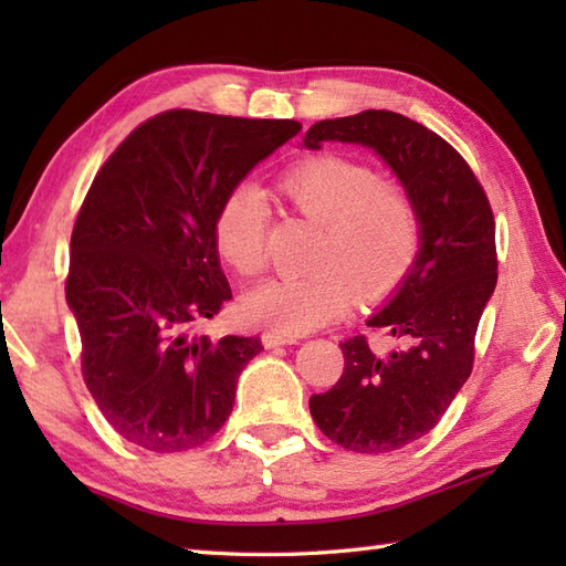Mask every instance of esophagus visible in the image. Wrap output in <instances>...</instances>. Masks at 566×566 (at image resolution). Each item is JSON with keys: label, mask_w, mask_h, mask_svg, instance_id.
Instances as JSON below:
<instances>
[{"label": "esophagus", "mask_w": 566, "mask_h": 566, "mask_svg": "<svg viewBox=\"0 0 566 566\" xmlns=\"http://www.w3.org/2000/svg\"><path fill=\"white\" fill-rule=\"evenodd\" d=\"M298 338L296 335H286L280 331H264L262 333V345L264 347H280V345H294Z\"/></svg>", "instance_id": "34e87169"}]
</instances>
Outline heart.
<instances>
[{"mask_svg": "<svg viewBox=\"0 0 566 566\" xmlns=\"http://www.w3.org/2000/svg\"><path fill=\"white\" fill-rule=\"evenodd\" d=\"M284 195L321 226L311 252L314 272L274 276L245 298V316L286 335L308 333L338 318L350 290L371 302L403 282L420 250V219L401 187L384 185L369 165L318 155L282 177ZM268 197L252 182L226 191L213 219L223 260L252 276L268 262Z\"/></svg>", "mask_w": 566, "mask_h": 566, "instance_id": "heart-1", "label": "heart"}]
</instances>
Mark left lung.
Here are the masks:
<instances>
[{
  "label": "left lung",
  "instance_id": "obj_1",
  "mask_svg": "<svg viewBox=\"0 0 566 566\" xmlns=\"http://www.w3.org/2000/svg\"><path fill=\"white\" fill-rule=\"evenodd\" d=\"M326 140L375 150L399 177L420 219V250L387 306L367 326L394 338L384 353L365 335L340 343L335 387L308 399L326 438L353 452H391L423 438L474 365V335L496 286V223L486 191L448 140L408 116L367 109L326 118L304 146Z\"/></svg>",
  "mask_w": 566,
  "mask_h": 566
}]
</instances>
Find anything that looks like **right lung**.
I'll return each instance as SVG.
<instances>
[{
    "label": "right lung",
    "mask_w": 566,
    "mask_h": 566,
    "mask_svg": "<svg viewBox=\"0 0 566 566\" xmlns=\"http://www.w3.org/2000/svg\"><path fill=\"white\" fill-rule=\"evenodd\" d=\"M302 124L172 109L118 146L82 201L70 238L67 306L82 377L128 442L185 452L233 411L260 338L191 335L231 298L213 240L226 191Z\"/></svg>",
    "instance_id": "obj_1"
}]
</instances>
